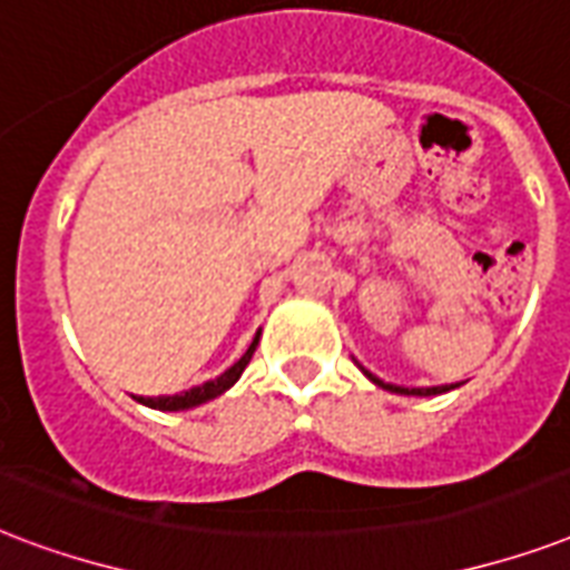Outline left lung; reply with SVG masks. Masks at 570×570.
<instances>
[{"label": "left lung", "instance_id": "obj_1", "mask_svg": "<svg viewBox=\"0 0 570 570\" xmlns=\"http://www.w3.org/2000/svg\"><path fill=\"white\" fill-rule=\"evenodd\" d=\"M364 373H367V371H364ZM367 380L376 382V385H380V389L394 391V394H421V397H430V394H442V391L458 389V385H433V389H401V385H391V382L376 380V376H373V373H367Z\"/></svg>", "mask_w": 570, "mask_h": 570}]
</instances>
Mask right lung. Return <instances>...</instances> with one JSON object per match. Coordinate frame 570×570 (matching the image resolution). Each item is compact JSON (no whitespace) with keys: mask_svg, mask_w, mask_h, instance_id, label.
Masks as SVG:
<instances>
[{"mask_svg":"<svg viewBox=\"0 0 570 570\" xmlns=\"http://www.w3.org/2000/svg\"><path fill=\"white\" fill-rule=\"evenodd\" d=\"M256 343H259V332H256V337L250 341V346H247V353L238 358L229 371H224L217 380H208L203 382V385H194V389L181 391V394H160V397H137L140 403H146V406H151V410H164V412H176V410H190V406H199V403L206 401H215L217 394H224V391L233 385V382L242 376V371L247 367V362L254 358V350Z\"/></svg>","mask_w":570,"mask_h":570,"instance_id":"right-lung-1","label":"right lung"}]
</instances>
